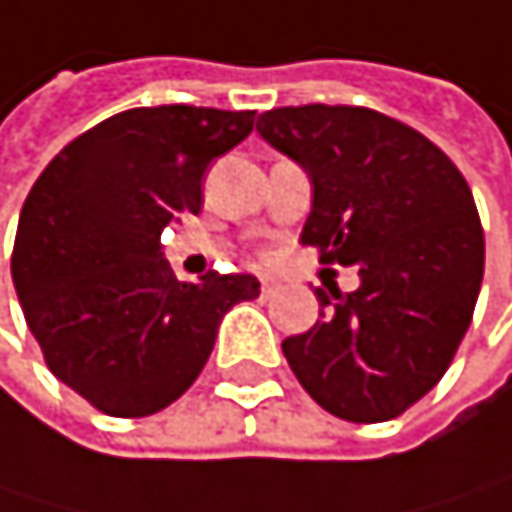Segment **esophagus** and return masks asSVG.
Segmentation results:
<instances>
[{
	"label": "esophagus",
	"mask_w": 512,
	"mask_h": 512,
	"mask_svg": "<svg viewBox=\"0 0 512 512\" xmlns=\"http://www.w3.org/2000/svg\"><path fill=\"white\" fill-rule=\"evenodd\" d=\"M279 288H282L279 279H270V276L261 279V297H273V294H279Z\"/></svg>",
	"instance_id": "esophagus-1"
}]
</instances>
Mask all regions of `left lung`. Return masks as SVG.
I'll use <instances>...</instances> for the list:
<instances>
[{
  "label": "left lung",
  "mask_w": 512,
  "mask_h": 512,
  "mask_svg": "<svg viewBox=\"0 0 512 512\" xmlns=\"http://www.w3.org/2000/svg\"><path fill=\"white\" fill-rule=\"evenodd\" d=\"M258 133L309 175L300 242L361 276L352 294L315 288L321 318L282 352L327 413L388 422L443 379L470 327L486 264L473 194L434 142L373 108H273Z\"/></svg>",
  "instance_id": "left-lung-1"
}]
</instances>
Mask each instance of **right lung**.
<instances>
[{"label": "right lung", "instance_id": "obj_1", "mask_svg": "<svg viewBox=\"0 0 512 512\" xmlns=\"http://www.w3.org/2000/svg\"><path fill=\"white\" fill-rule=\"evenodd\" d=\"M254 112L130 108L69 142L32 185L11 279L51 373L118 419L160 413L206 367L221 318L261 294L245 273L178 282L169 221L203 206L209 163L239 145Z\"/></svg>", "mask_w": 512, "mask_h": 512}]
</instances>
